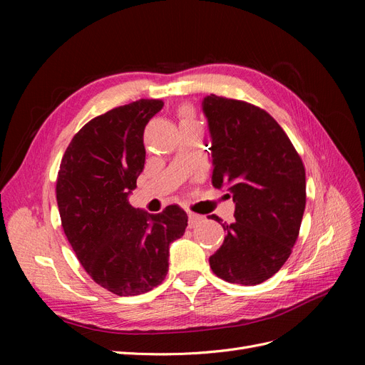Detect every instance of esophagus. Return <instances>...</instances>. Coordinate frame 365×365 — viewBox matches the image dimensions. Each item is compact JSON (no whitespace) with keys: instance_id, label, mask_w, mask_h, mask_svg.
<instances>
[{"instance_id":"esophagus-1","label":"esophagus","mask_w":365,"mask_h":365,"mask_svg":"<svg viewBox=\"0 0 365 365\" xmlns=\"http://www.w3.org/2000/svg\"><path fill=\"white\" fill-rule=\"evenodd\" d=\"M201 222H204V217L201 215H196V213H189V227L195 228L200 225Z\"/></svg>"}]
</instances>
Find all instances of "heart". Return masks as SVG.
Returning <instances> with one entry per match:
<instances>
[{"instance_id": "heart-1", "label": "heart", "mask_w": 365, "mask_h": 365, "mask_svg": "<svg viewBox=\"0 0 365 365\" xmlns=\"http://www.w3.org/2000/svg\"><path fill=\"white\" fill-rule=\"evenodd\" d=\"M182 121H193V120H192V118H190L189 115H187V114H185V115H184V118H182Z\"/></svg>"}]
</instances>
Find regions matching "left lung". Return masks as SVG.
I'll return each instance as SVG.
<instances>
[{
    "label": "left lung",
    "instance_id": "obj_1",
    "mask_svg": "<svg viewBox=\"0 0 365 365\" xmlns=\"http://www.w3.org/2000/svg\"><path fill=\"white\" fill-rule=\"evenodd\" d=\"M202 111L212 137V184L233 195V224H222L224 244L210 256L222 280L259 284L292 252L306 207V173L284 130L251 103L210 94ZM220 222L216 215L208 216Z\"/></svg>",
    "mask_w": 365,
    "mask_h": 365
}]
</instances>
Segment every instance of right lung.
<instances>
[{"instance_id":"1","label":"right lung","mask_w":365,"mask_h":365,"mask_svg":"<svg viewBox=\"0 0 365 365\" xmlns=\"http://www.w3.org/2000/svg\"><path fill=\"white\" fill-rule=\"evenodd\" d=\"M163 106V101L140 98L88 121L58 173L65 236L91 279L120 297L149 292L164 280L169 245L187 227L178 205L150 215L128 200L145 168V128Z\"/></svg>"}]
</instances>
